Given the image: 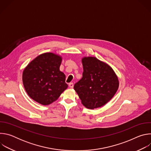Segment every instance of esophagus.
I'll return each instance as SVG.
<instances>
[{
    "label": "esophagus",
    "instance_id": "34e87169",
    "mask_svg": "<svg viewBox=\"0 0 151 151\" xmlns=\"http://www.w3.org/2000/svg\"><path fill=\"white\" fill-rule=\"evenodd\" d=\"M69 87H70V88H72L73 87V83H72V82L69 83Z\"/></svg>",
    "mask_w": 151,
    "mask_h": 151
}]
</instances>
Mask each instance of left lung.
Here are the masks:
<instances>
[{
  "mask_svg": "<svg viewBox=\"0 0 151 151\" xmlns=\"http://www.w3.org/2000/svg\"><path fill=\"white\" fill-rule=\"evenodd\" d=\"M82 78L74 85L82 104L94 109L109 101L116 93L119 81L112 68L96 57L82 58Z\"/></svg>",
  "mask_w": 151,
  "mask_h": 151,
  "instance_id": "left-lung-1",
  "label": "left lung"
}]
</instances>
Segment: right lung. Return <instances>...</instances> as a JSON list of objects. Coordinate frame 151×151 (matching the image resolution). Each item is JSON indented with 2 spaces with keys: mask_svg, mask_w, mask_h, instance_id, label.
Here are the masks:
<instances>
[{
  "mask_svg": "<svg viewBox=\"0 0 151 151\" xmlns=\"http://www.w3.org/2000/svg\"><path fill=\"white\" fill-rule=\"evenodd\" d=\"M62 57L52 52L42 54L33 60L23 72L24 89L35 101L48 105L67 89L66 76L60 70Z\"/></svg>",
  "mask_w": 151,
  "mask_h": 151,
  "instance_id": "add662e5",
  "label": "right lung"
}]
</instances>
